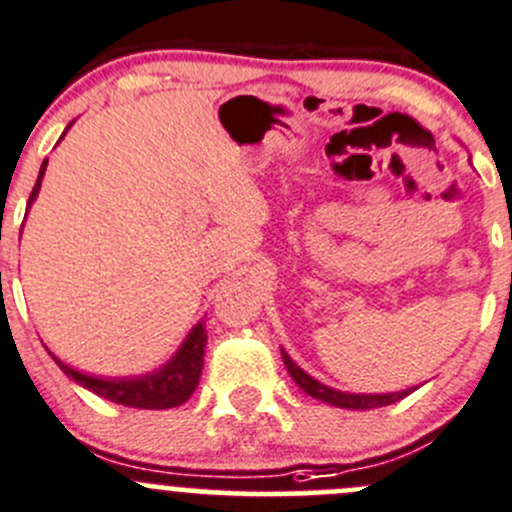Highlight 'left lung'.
Segmentation results:
<instances>
[{"mask_svg":"<svg viewBox=\"0 0 512 512\" xmlns=\"http://www.w3.org/2000/svg\"><path fill=\"white\" fill-rule=\"evenodd\" d=\"M282 360H285V367H287V372H290V375H292V380H295L297 385H300V388L305 390L307 395H312V398L322 400V403H327V405H335V408H345V410L385 408V405L398 403V400H403L405 395L413 393V390H403V393H388V395H350V393H340V390L327 388V385L317 382L315 377L307 375L305 370H300V367H297L295 362L290 360V355H287L285 350H282Z\"/></svg>","mask_w":512,"mask_h":512,"instance_id":"1","label":"left lung"}]
</instances>
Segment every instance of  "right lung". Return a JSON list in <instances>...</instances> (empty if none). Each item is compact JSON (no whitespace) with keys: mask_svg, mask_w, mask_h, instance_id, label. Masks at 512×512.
<instances>
[{"mask_svg":"<svg viewBox=\"0 0 512 512\" xmlns=\"http://www.w3.org/2000/svg\"><path fill=\"white\" fill-rule=\"evenodd\" d=\"M44 170H47V160H44L42 170H39L37 185H34L32 195H29V205H32V200L37 197ZM205 345L207 332L205 325L200 322V325L190 332V337H187L185 345L180 347V352H177L162 370L145 377H132V380H102V377L82 375V372L72 370V367L64 365V362L57 360L54 355L52 357L64 375H69L74 382H79L82 388L92 390L99 398H107L117 405H127V408L167 410L187 403L190 395L195 393L197 382H200L202 375V362H205Z\"/></svg>","mask_w":512,"mask_h":512,"instance_id":"add662e5","label":"right lung"}]
</instances>
